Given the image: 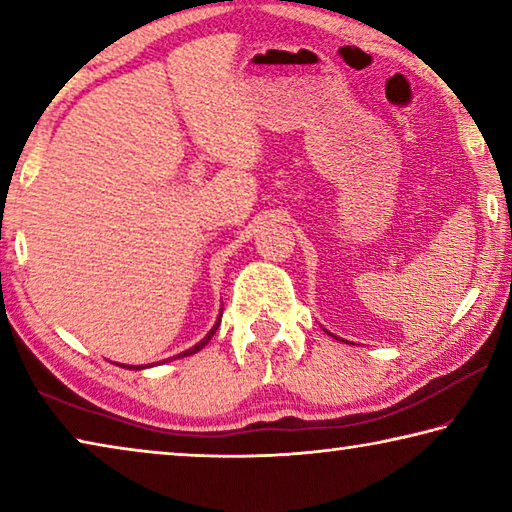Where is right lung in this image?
Masks as SVG:
<instances>
[{
  "label": "right lung",
  "instance_id": "obj_1",
  "mask_svg": "<svg viewBox=\"0 0 512 512\" xmlns=\"http://www.w3.org/2000/svg\"><path fill=\"white\" fill-rule=\"evenodd\" d=\"M219 323H221V314H219V320H216V323H214V327L210 329V332H207V334H205V339H203L201 343H196V345H194V348H189V350H185L183 354H176V357H189V354H196L198 350H203V348H205V345H207V343H210V339H212V336L216 334V329H219ZM176 357H173V359H176ZM119 366H121V363H119ZM121 368H128V370H142V368H146V366H121Z\"/></svg>",
  "mask_w": 512,
  "mask_h": 512
}]
</instances>
